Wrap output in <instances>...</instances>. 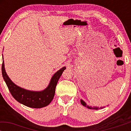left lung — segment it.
I'll use <instances>...</instances> for the list:
<instances>
[{
	"label": "left lung",
	"mask_w": 131,
	"mask_h": 131,
	"mask_svg": "<svg viewBox=\"0 0 131 131\" xmlns=\"http://www.w3.org/2000/svg\"><path fill=\"white\" fill-rule=\"evenodd\" d=\"M80 103L83 106H85V107H87L89 109H93V110H98V109H101V108H104L105 107H92V106H89L88 105H87V104L85 103V101H83V100H80Z\"/></svg>",
	"instance_id": "left-lung-1"
}]
</instances>
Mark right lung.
<instances>
[{"label": "right lung", "instance_id": "right-lung-1", "mask_svg": "<svg viewBox=\"0 0 131 131\" xmlns=\"http://www.w3.org/2000/svg\"><path fill=\"white\" fill-rule=\"evenodd\" d=\"M66 69V67H63L57 71L51 78L46 88L40 91H35L27 90L15 85L6 73L3 60L2 66V73L3 79L12 96L19 103L35 108H42L49 104L54 96L57 82L62 72Z\"/></svg>", "mask_w": 131, "mask_h": 131}]
</instances>
